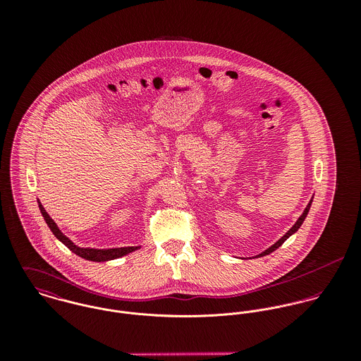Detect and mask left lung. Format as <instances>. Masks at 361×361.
Masks as SVG:
<instances>
[{"label": "left lung", "mask_w": 361, "mask_h": 361, "mask_svg": "<svg viewBox=\"0 0 361 361\" xmlns=\"http://www.w3.org/2000/svg\"><path fill=\"white\" fill-rule=\"evenodd\" d=\"M311 203H312V199L310 200V203L307 204V207H306V209L303 211V214L300 215V218L296 221V224H295V225H293V226H292V228H290V229H289V231H288V232H286V233H285V235H283V236H282V238H281V239H279V240H278L275 245H272V246H271V247H268L265 252H262L261 255H258L257 257H262V256H267V255H269V253L275 252V250H276L279 246H282V245H283V242H285V240H286V239H288L290 235H293V233H295V232H296V231H298V229L302 226L303 221L306 219V216H307V214H309V209L310 207H311Z\"/></svg>", "instance_id": "1"}]
</instances>
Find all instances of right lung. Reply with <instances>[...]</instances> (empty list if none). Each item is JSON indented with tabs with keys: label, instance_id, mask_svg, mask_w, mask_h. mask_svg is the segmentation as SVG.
<instances>
[{
	"label": "right lung",
	"instance_id": "right-lung-1",
	"mask_svg": "<svg viewBox=\"0 0 361 361\" xmlns=\"http://www.w3.org/2000/svg\"><path fill=\"white\" fill-rule=\"evenodd\" d=\"M39 207H40V211L47 222V225L50 226L52 233L55 235L56 239H59L71 252H73L75 255H78L79 257L86 258V259H90V261H108V259H114V258L122 257V256H126L135 250L139 249V246H130V247H119V249H108V250H100V249H82V247H78L76 245H73L56 226V224L52 221L50 218V215L47 214V211L44 209V207L42 206V203L39 202Z\"/></svg>",
	"mask_w": 361,
	"mask_h": 361
}]
</instances>
